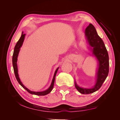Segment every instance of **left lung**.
Masks as SVG:
<instances>
[{"label": "left lung", "instance_id": "left-lung-1", "mask_svg": "<svg viewBox=\"0 0 120 120\" xmlns=\"http://www.w3.org/2000/svg\"><path fill=\"white\" fill-rule=\"evenodd\" d=\"M85 34L93 53L99 61L97 82L95 86L92 89L80 88L76 82H75V86L80 93L89 94L99 90L106 79L109 71V58L103 41L98 34L95 27L92 24L90 23L86 28Z\"/></svg>", "mask_w": 120, "mask_h": 120}]
</instances>
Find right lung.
Segmentation results:
<instances>
[{
  "label": "right lung",
  "mask_w": 120,
  "mask_h": 120,
  "mask_svg": "<svg viewBox=\"0 0 120 120\" xmlns=\"http://www.w3.org/2000/svg\"><path fill=\"white\" fill-rule=\"evenodd\" d=\"M24 37H25V34H23L22 32L20 38L19 40V41L17 42L15 47H14V52H13V56H12V64H13V70H14V74H15V78L17 79V82H19V84L21 86H22L24 89L26 90L29 93H30L31 94H33V95H38V96H45V95H47V94H49L52 90L53 88L54 81H55V77L56 75V72L58 71V69H59V68H58L56 69L55 72H54V75L53 76V78L52 79V82L51 83V85H50L49 88L48 90H45V91H43V92H32V91H31V90H29L28 89H27L26 88V87L24 86V85L22 83V82H21L20 79H19V74H18V70H17V63H16L17 60V56H18V55H19V53L21 46L22 45L23 42L24 41Z\"/></svg>",
  "instance_id": "obj_1"
}]
</instances>
